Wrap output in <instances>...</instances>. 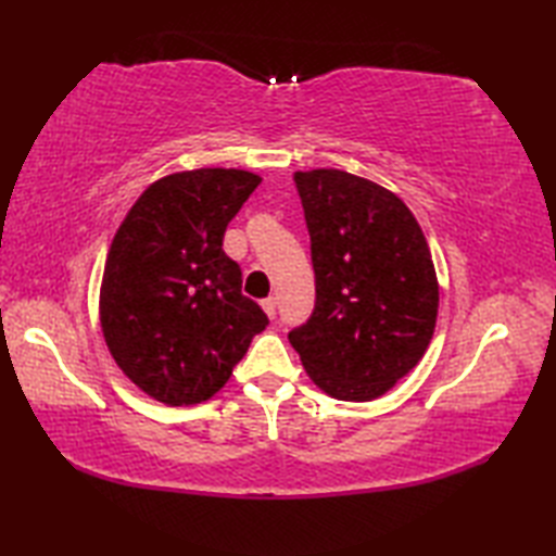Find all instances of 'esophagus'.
Instances as JSON below:
<instances>
[{"label": "esophagus", "mask_w": 556, "mask_h": 556, "mask_svg": "<svg viewBox=\"0 0 556 556\" xmlns=\"http://www.w3.org/2000/svg\"><path fill=\"white\" fill-rule=\"evenodd\" d=\"M263 308H265L267 317H275V315H277V299H275V296L265 299V301H263Z\"/></svg>", "instance_id": "34e87169"}]
</instances>
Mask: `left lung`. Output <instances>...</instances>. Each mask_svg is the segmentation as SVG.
<instances>
[{
  "instance_id": "obj_1",
  "label": "left lung",
  "mask_w": 556,
  "mask_h": 556,
  "mask_svg": "<svg viewBox=\"0 0 556 556\" xmlns=\"http://www.w3.org/2000/svg\"><path fill=\"white\" fill-rule=\"evenodd\" d=\"M311 233L315 305L289 332L329 396L370 401L428 349L440 289L428 241L401 200L339 169L296 172Z\"/></svg>"
}]
</instances>
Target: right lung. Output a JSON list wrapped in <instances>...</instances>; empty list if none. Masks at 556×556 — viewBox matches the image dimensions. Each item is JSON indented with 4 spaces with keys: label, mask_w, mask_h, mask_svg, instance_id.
Segmentation results:
<instances>
[{
    "label": "right lung",
    "mask_w": 556,
    "mask_h": 556,
    "mask_svg": "<svg viewBox=\"0 0 556 556\" xmlns=\"http://www.w3.org/2000/svg\"><path fill=\"white\" fill-rule=\"evenodd\" d=\"M257 184L241 169L164 176L114 236L100 291L104 341L128 380L162 404L191 406L219 392L269 325L222 248Z\"/></svg>",
    "instance_id": "add662e5"
}]
</instances>
